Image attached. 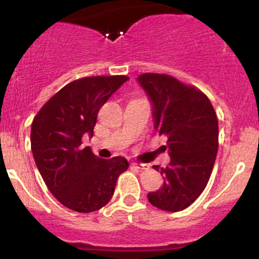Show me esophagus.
I'll list each match as a JSON object with an SVG mask.
<instances>
[{
	"label": "esophagus",
	"mask_w": 259,
	"mask_h": 259,
	"mask_svg": "<svg viewBox=\"0 0 259 259\" xmlns=\"http://www.w3.org/2000/svg\"><path fill=\"white\" fill-rule=\"evenodd\" d=\"M133 167L134 168H138L140 170H144V169H147L148 165L147 164H141V163H133Z\"/></svg>",
	"instance_id": "34e87169"
}]
</instances>
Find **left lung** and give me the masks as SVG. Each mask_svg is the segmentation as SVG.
<instances>
[{
  "mask_svg": "<svg viewBox=\"0 0 259 259\" xmlns=\"http://www.w3.org/2000/svg\"><path fill=\"white\" fill-rule=\"evenodd\" d=\"M136 79L152 102L154 129L168 138L170 156L168 167L160 168L163 186L150 192L148 201L179 212L197 200L212 174L218 152L217 113L203 92L168 74L145 73Z\"/></svg>",
  "mask_w": 259,
  "mask_h": 259,
  "instance_id": "obj_1",
  "label": "left lung"
}]
</instances>
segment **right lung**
Wrapping results in <instances>:
<instances>
[{"mask_svg":"<svg viewBox=\"0 0 259 259\" xmlns=\"http://www.w3.org/2000/svg\"><path fill=\"white\" fill-rule=\"evenodd\" d=\"M126 75L88 76L69 82L47 101L31 124V151L50 191L69 209L90 213L111 201L119 175L129 168L124 157L101 159L82 148L94 136L97 114Z\"/></svg>","mask_w":259,"mask_h":259,"instance_id":"add662e5","label":"right lung"}]
</instances>
